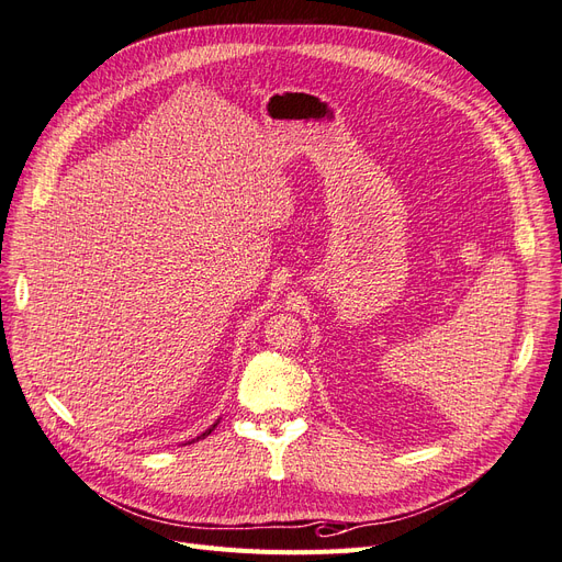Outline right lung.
<instances>
[{
  "mask_svg": "<svg viewBox=\"0 0 562 562\" xmlns=\"http://www.w3.org/2000/svg\"><path fill=\"white\" fill-rule=\"evenodd\" d=\"M212 429H214V427H212ZM212 429H207V431H205V434H203V437H207V434H210V431H212Z\"/></svg>",
  "mask_w": 562,
  "mask_h": 562,
  "instance_id": "right-lung-1",
  "label": "right lung"
}]
</instances>
